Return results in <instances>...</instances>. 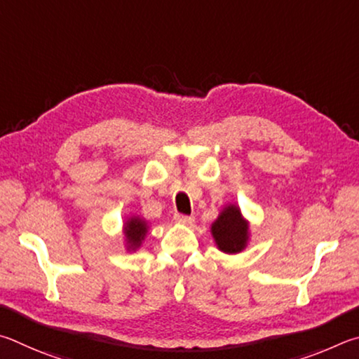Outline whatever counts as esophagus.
Listing matches in <instances>:
<instances>
[{
  "label": "esophagus",
  "mask_w": 359,
  "mask_h": 359,
  "mask_svg": "<svg viewBox=\"0 0 359 359\" xmlns=\"http://www.w3.org/2000/svg\"><path fill=\"white\" fill-rule=\"evenodd\" d=\"M175 221L178 224H184V225H191L194 222V217L192 216H186V215H181V212H176L175 215Z\"/></svg>",
  "instance_id": "esophagus-1"
}]
</instances>
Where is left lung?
Segmentation results:
<instances>
[{
  "mask_svg": "<svg viewBox=\"0 0 359 359\" xmlns=\"http://www.w3.org/2000/svg\"><path fill=\"white\" fill-rule=\"evenodd\" d=\"M212 236L221 250L227 254H236L244 249L248 241V222L241 217L236 206L225 208L211 227Z\"/></svg>",
  "mask_w": 359,
  "mask_h": 359,
  "instance_id": "1",
  "label": "left lung"
}]
</instances>
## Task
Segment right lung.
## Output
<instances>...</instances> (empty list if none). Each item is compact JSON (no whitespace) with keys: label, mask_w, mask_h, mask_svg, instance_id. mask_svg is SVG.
<instances>
[{"label":"right lung","mask_w":359,"mask_h":359,"mask_svg":"<svg viewBox=\"0 0 359 359\" xmlns=\"http://www.w3.org/2000/svg\"><path fill=\"white\" fill-rule=\"evenodd\" d=\"M126 236H128V241L130 244V248H138L140 246V243L143 240L144 233H147V224L142 219L138 217H132L130 221L126 222Z\"/></svg>","instance_id":"right-lung-1"}]
</instances>
